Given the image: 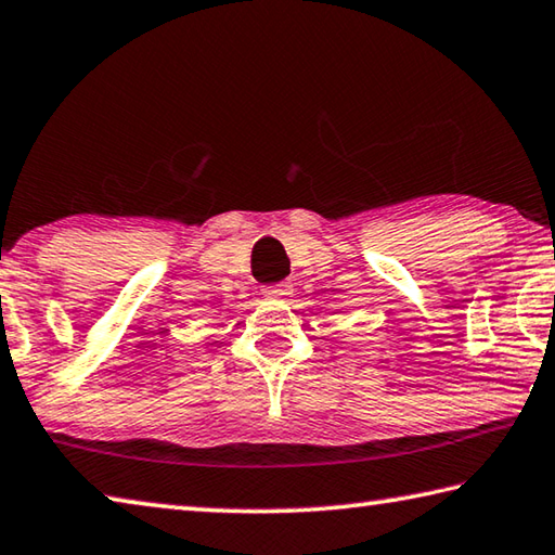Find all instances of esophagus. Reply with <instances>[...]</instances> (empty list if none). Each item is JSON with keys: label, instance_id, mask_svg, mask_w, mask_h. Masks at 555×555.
<instances>
[{"label": "esophagus", "instance_id": "1", "mask_svg": "<svg viewBox=\"0 0 555 555\" xmlns=\"http://www.w3.org/2000/svg\"><path fill=\"white\" fill-rule=\"evenodd\" d=\"M266 295L268 297H285V295H289V285L287 283L270 285V287H266Z\"/></svg>", "mask_w": 555, "mask_h": 555}]
</instances>
